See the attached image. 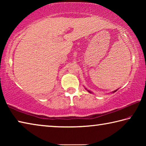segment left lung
I'll return each instance as SVG.
<instances>
[{"instance_id":"1","label":"left lung","mask_w":146,"mask_h":146,"mask_svg":"<svg viewBox=\"0 0 146 146\" xmlns=\"http://www.w3.org/2000/svg\"><path fill=\"white\" fill-rule=\"evenodd\" d=\"M117 91V90H115V91H113V93H114V92H116V91ZM88 92H90V93H91L90 91H88Z\"/></svg>"}]
</instances>
